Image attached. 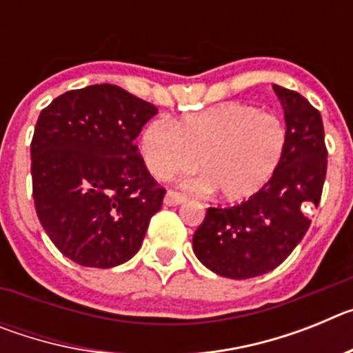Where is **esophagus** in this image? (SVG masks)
I'll return each instance as SVG.
<instances>
[{"instance_id": "obj_1", "label": "esophagus", "mask_w": 353, "mask_h": 353, "mask_svg": "<svg viewBox=\"0 0 353 353\" xmlns=\"http://www.w3.org/2000/svg\"><path fill=\"white\" fill-rule=\"evenodd\" d=\"M185 196L180 194V192H174V191H168L166 196H164V203L168 207H176V205H182L185 201Z\"/></svg>"}]
</instances>
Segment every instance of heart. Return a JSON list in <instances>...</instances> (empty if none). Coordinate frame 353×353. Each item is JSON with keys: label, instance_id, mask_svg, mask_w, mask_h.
Masks as SVG:
<instances>
[{"label": "heart", "instance_id": "b5f03b06", "mask_svg": "<svg viewBox=\"0 0 353 353\" xmlns=\"http://www.w3.org/2000/svg\"><path fill=\"white\" fill-rule=\"evenodd\" d=\"M288 145L286 127L276 114L239 102L214 105L176 120H154L143 129L139 152L157 180L191 171L196 191H219L228 201L260 192L272 180Z\"/></svg>", "mask_w": 353, "mask_h": 353}]
</instances>
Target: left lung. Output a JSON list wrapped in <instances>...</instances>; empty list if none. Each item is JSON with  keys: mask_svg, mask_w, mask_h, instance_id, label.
Wrapping results in <instances>:
<instances>
[{"mask_svg": "<svg viewBox=\"0 0 353 353\" xmlns=\"http://www.w3.org/2000/svg\"><path fill=\"white\" fill-rule=\"evenodd\" d=\"M285 111L288 145L267 185L236 207L208 208L192 249L212 272L249 279L274 270L305 235L307 207L320 203L327 173L322 114L297 92L274 84Z\"/></svg>", "mask_w": 353, "mask_h": 353, "instance_id": "left-lung-1", "label": "left lung"}]
</instances>
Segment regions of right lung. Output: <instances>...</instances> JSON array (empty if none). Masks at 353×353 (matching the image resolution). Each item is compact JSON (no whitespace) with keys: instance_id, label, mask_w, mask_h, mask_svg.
I'll list each match as a JSON object with an SVG mask.
<instances>
[{"instance_id":"add662e5","label":"right lung","mask_w":353,"mask_h":353,"mask_svg":"<svg viewBox=\"0 0 353 353\" xmlns=\"http://www.w3.org/2000/svg\"><path fill=\"white\" fill-rule=\"evenodd\" d=\"M157 108L114 84L63 93L31 141L37 215L52 244L83 267L111 269L139 251L164 189L136 138Z\"/></svg>"}]
</instances>
